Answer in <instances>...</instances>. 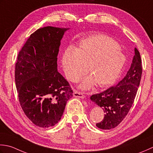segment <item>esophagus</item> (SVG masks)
<instances>
[{
	"label": "esophagus",
	"mask_w": 153,
	"mask_h": 153,
	"mask_svg": "<svg viewBox=\"0 0 153 153\" xmlns=\"http://www.w3.org/2000/svg\"><path fill=\"white\" fill-rule=\"evenodd\" d=\"M73 96H75V97H78V98H82V99L85 98V95H84L82 92L77 91V90H74L73 92Z\"/></svg>",
	"instance_id": "1"
}]
</instances>
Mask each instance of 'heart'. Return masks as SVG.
Returning a JSON list of instances; mask_svg holds the SVG:
<instances>
[{"mask_svg":"<svg viewBox=\"0 0 153 153\" xmlns=\"http://www.w3.org/2000/svg\"><path fill=\"white\" fill-rule=\"evenodd\" d=\"M126 56L120 45L112 39L96 35L82 40L76 49L69 46L62 57V65L68 80L76 81L82 74L87 76L80 87L88 89L96 85L105 87L113 84L119 76L126 63Z\"/></svg>","mask_w":153,"mask_h":153,"instance_id":"obj_1","label":"heart"}]
</instances>
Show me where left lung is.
<instances>
[{
    "label": "left lung",
    "instance_id": "obj_1",
    "mask_svg": "<svg viewBox=\"0 0 153 153\" xmlns=\"http://www.w3.org/2000/svg\"><path fill=\"white\" fill-rule=\"evenodd\" d=\"M141 63L140 53L135 48L131 65L123 79L116 86L91 96V100L102 108L105 113L104 120L96 123L98 128L113 129L117 127L128 114L141 81Z\"/></svg>",
    "mask_w": 153,
    "mask_h": 153
}]
</instances>
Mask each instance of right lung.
Returning <instances> with one entry per match:
<instances>
[{
  "mask_svg": "<svg viewBox=\"0 0 153 153\" xmlns=\"http://www.w3.org/2000/svg\"><path fill=\"white\" fill-rule=\"evenodd\" d=\"M68 28L47 26L30 35L19 52L15 82L22 108L36 126L57 124L73 96L68 81L57 71L61 40Z\"/></svg>",
  "mask_w": 153,
  "mask_h": 153,
  "instance_id": "obj_1",
  "label": "right lung"
}]
</instances>
